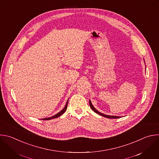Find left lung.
Segmentation results:
<instances>
[{
    "label": "left lung",
    "instance_id": "1",
    "mask_svg": "<svg viewBox=\"0 0 159 159\" xmlns=\"http://www.w3.org/2000/svg\"><path fill=\"white\" fill-rule=\"evenodd\" d=\"M144 62H145V61H144ZM145 67H146V66H145ZM145 69H146V67H145ZM89 104H90V107H91V109H92V111H93L95 113H97V114H98V115H100V116H103V117H106V118H108V119H119V118H120V117H120V116H109V115H106V114H102V113H101V112H100L99 111H98L94 107H93V105H92V102H91V101H90V100H89Z\"/></svg>",
    "mask_w": 159,
    "mask_h": 159
}]
</instances>
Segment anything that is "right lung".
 <instances>
[{"instance_id":"add662e5","label":"right lung","mask_w":159,"mask_h":159,"mask_svg":"<svg viewBox=\"0 0 159 159\" xmlns=\"http://www.w3.org/2000/svg\"><path fill=\"white\" fill-rule=\"evenodd\" d=\"M68 101H69V99L67 100V102H66V105H65V107H64V108L62 110V111H61L59 113H57V114H56V115H54V116H52V117H48V118H44V119H42V120H50V119H55V118H57V117H60L61 116H62L66 111V110H67V105H68Z\"/></svg>"}]
</instances>
